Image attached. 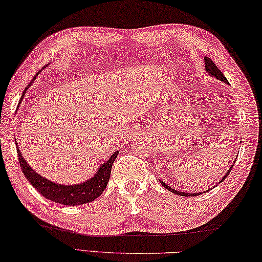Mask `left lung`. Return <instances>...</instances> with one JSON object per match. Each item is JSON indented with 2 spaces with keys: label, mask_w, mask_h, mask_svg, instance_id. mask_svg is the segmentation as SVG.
<instances>
[{
  "label": "left lung",
  "mask_w": 262,
  "mask_h": 262,
  "mask_svg": "<svg viewBox=\"0 0 262 262\" xmlns=\"http://www.w3.org/2000/svg\"><path fill=\"white\" fill-rule=\"evenodd\" d=\"M204 60H205V69H206V72H207V73H210L211 75H213L214 78H216V79H219V80H221L222 82H226V83H228V80L226 79L225 75H223V73L221 72V71L219 70V68H216V65L213 63L211 58H208V57H205V58H204ZM232 167H234V164L231 165V167L229 168V170H228V173L225 175V177H223V178L221 179L220 183L222 182V181H225V179L228 177V175H229V173H230V170H231V168H232ZM159 181H160L161 185H163V187H164L165 189H167L168 191L173 192V193H175V194H180V196H184V197H193V196H199V194L202 193V192H197V193H188V192L177 191V190L173 189V188H170L169 185L166 184V183L164 182V181H161V180H159Z\"/></svg>",
  "instance_id": "obj_1"
}]
</instances>
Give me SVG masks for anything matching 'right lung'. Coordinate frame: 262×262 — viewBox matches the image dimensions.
<instances>
[{"label":"right lung","instance_id":"add662e5","mask_svg":"<svg viewBox=\"0 0 262 262\" xmlns=\"http://www.w3.org/2000/svg\"><path fill=\"white\" fill-rule=\"evenodd\" d=\"M37 74H39V72L36 73V75ZM30 84H32V82ZM27 88L28 87H26V89L24 90L21 99L25 96ZM16 146L19 164H20L23 173L28 180V182H30L45 198L49 199V201L54 203H58L66 206L82 205V204L93 202L101 196L102 192L106 188L108 180H110L112 165L115 163V160L119 154V151H116L115 154L108 158L107 161H105L102 166H99L97 173L95 174L93 178L85 181V182L74 185H64L51 182V181L41 177L40 174H37L35 170H33L31 166L26 163L24 157L21 156V152L19 150L17 141Z\"/></svg>","mask_w":262,"mask_h":262}]
</instances>
